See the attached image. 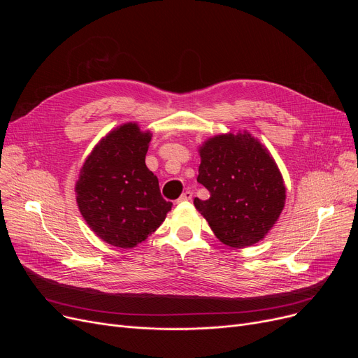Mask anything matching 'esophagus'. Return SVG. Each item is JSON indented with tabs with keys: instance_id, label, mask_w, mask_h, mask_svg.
Masks as SVG:
<instances>
[{
	"instance_id": "1",
	"label": "esophagus",
	"mask_w": 358,
	"mask_h": 358,
	"mask_svg": "<svg viewBox=\"0 0 358 358\" xmlns=\"http://www.w3.org/2000/svg\"><path fill=\"white\" fill-rule=\"evenodd\" d=\"M192 199H193V192L187 190V192H184V193L180 196L178 201H189V200H192Z\"/></svg>"
}]
</instances>
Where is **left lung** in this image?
Returning a JSON list of instances; mask_svg holds the SVG:
<instances>
[{
  "mask_svg": "<svg viewBox=\"0 0 358 358\" xmlns=\"http://www.w3.org/2000/svg\"><path fill=\"white\" fill-rule=\"evenodd\" d=\"M200 157L197 181L210 199L196 197V209L224 245H254L285 208L286 189L274 159L248 134L215 136L200 148Z\"/></svg>",
  "mask_w": 358,
  "mask_h": 358,
  "instance_id": "1",
  "label": "left lung"
}]
</instances>
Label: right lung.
Listing matches in <instances>:
<instances>
[{
	"instance_id": "obj_1",
	"label": "right lung",
	"mask_w": 358,
	"mask_h": 358,
	"mask_svg": "<svg viewBox=\"0 0 358 358\" xmlns=\"http://www.w3.org/2000/svg\"><path fill=\"white\" fill-rule=\"evenodd\" d=\"M149 131L136 123L115 129L84 162L75 185L88 227L110 245L134 248L155 232L171 210L145 157Z\"/></svg>"
}]
</instances>
